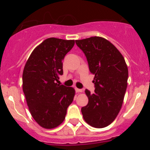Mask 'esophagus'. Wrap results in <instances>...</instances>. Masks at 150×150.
<instances>
[{
  "mask_svg": "<svg viewBox=\"0 0 150 150\" xmlns=\"http://www.w3.org/2000/svg\"><path fill=\"white\" fill-rule=\"evenodd\" d=\"M75 91H76V92H78V93H81V92L83 91V89L78 88H75Z\"/></svg>",
  "mask_w": 150,
  "mask_h": 150,
  "instance_id": "esophagus-1",
  "label": "esophagus"
}]
</instances>
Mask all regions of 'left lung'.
<instances>
[{
	"label": "left lung",
	"instance_id": "8db88e82",
	"mask_svg": "<svg viewBox=\"0 0 150 150\" xmlns=\"http://www.w3.org/2000/svg\"><path fill=\"white\" fill-rule=\"evenodd\" d=\"M75 43L95 75L94 93L85 91L88 103L81 108L83 117L92 127L104 128L114 121L121 109L128 84V67L120 51L104 38L94 36Z\"/></svg>",
	"mask_w": 150,
	"mask_h": 150
}]
</instances>
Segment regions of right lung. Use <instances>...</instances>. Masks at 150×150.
Returning a JSON list of instances; mask_svg holds the SVG:
<instances>
[{
  "label": "right lung",
  "instance_id": "add662e5",
  "mask_svg": "<svg viewBox=\"0 0 150 150\" xmlns=\"http://www.w3.org/2000/svg\"><path fill=\"white\" fill-rule=\"evenodd\" d=\"M74 44V40L46 39L33 50L24 68L22 88L29 110L44 128H56L64 121L73 101V88L58 83L63 74L62 60Z\"/></svg>",
  "mask_w": 150,
  "mask_h": 150
}]
</instances>
